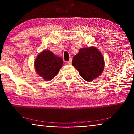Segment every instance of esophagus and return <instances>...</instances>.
<instances>
[{
    "mask_svg": "<svg viewBox=\"0 0 134 134\" xmlns=\"http://www.w3.org/2000/svg\"><path fill=\"white\" fill-rule=\"evenodd\" d=\"M72 58H70V60H69V61H68V62H68V64H69V65H71V64H72Z\"/></svg>",
    "mask_w": 134,
    "mask_h": 134,
    "instance_id": "esophagus-1",
    "label": "esophagus"
}]
</instances>
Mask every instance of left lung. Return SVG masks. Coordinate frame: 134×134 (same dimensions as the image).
I'll list each match as a JSON object with an SVG mask.
<instances>
[{
    "label": "left lung",
    "mask_w": 134,
    "mask_h": 134,
    "mask_svg": "<svg viewBox=\"0 0 134 134\" xmlns=\"http://www.w3.org/2000/svg\"><path fill=\"white\" fill-rule=\"evenodd\" d=\"M72 65L80 76L87 82H92L102 74L104 60L102 54L95 47L80 48L73 58Z\"/></svg>",
    "instance_id": "8db88e82"
}]
</instances>
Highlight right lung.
Returning <instances> with one entry per match:
<instances>
[{
  "mask_svg": "<svg viewBox=\"0 0 134 134\" xmlns=\"http://www.w3.org/2000/svg\"><path fill=\"white\" fill-rule=\"evenodd\" d=\"M62 59L48 50L42 51L35 60V68L37 74L45 80L48 81L55 77L61 68Z\"/></svg>",
  "mask_w": 134,
  "mask_h": 134,
  "instance_id": "right-lung-1",
  "label": "right lung"
}]
</instances>
